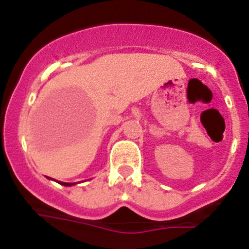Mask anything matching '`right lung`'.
I'll list each match as a JSON object with an SVG mask.
<instances>
[{
	"mask_svg": "<svg viewBox=\"0 0 249 249\" xmlns=\"http://www.w3.org/2000/svg\"><path fill=\"white\" fill-rule=\"evenodd\" d=\"M59 184H62V186H72L73 183H66V182H58Z\"/></svg>",
	"mask_w": 249,
	"mask_h": 249,
	"instance_id": "obj_1",
	"label": "right lung"
}]
</instances>
